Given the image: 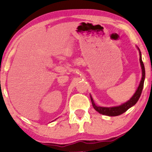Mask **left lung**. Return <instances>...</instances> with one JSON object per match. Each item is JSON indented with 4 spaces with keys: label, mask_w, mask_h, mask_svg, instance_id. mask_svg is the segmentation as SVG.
<instances>
[{
    "label": "left lung",
    "mask_w": 152,
    "mask_h": 152,
    "mask_svg": "<svg viewBox=\"0 0 152 152\" xmlns=\"http://www.w3.org/2000/svg\"><path fill=\"white\" fill-rule=\"evenodd\" d=\"M138 50H139V54H140V62L141 65V68H142V79H141L140 84H139L136 93H135L134 95L132 97V98H131L129 100L126 102L122 104V105L118 106V107H98V106L95 104L94 101H93V99L92 98V97L91 96V102H92V105L93 108H94L97 112H99V113L102 114V115H109V116L120 115L123 113H124V112H126L129 109V108L136 104L139 98H140L141 93H142V91L143 88V86H144V81H145V70L144 64H143V62L142 61V57H141L140 50L138 48Z\"/></svg>",
    "instance_id": "8db88e82"
}]
</instances>
